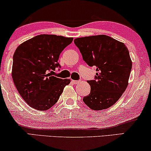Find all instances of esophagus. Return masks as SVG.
Wrapping results in <instances>:
<instances>
[{
  "instance_id": "34e87169",
  "label": "esophagus",
  "mask_w": 151,
  "mask_h": 151,
  "mask_svg": "<svg viewBox=\"0 0 151 151\" xmlns=\"http://www.w3.org/2000/svg\"><path fill=\"white\" fill-rule=\"evenodd\" d=\"M72 83H74V84H78L79 83V81H78V80H72Z\"/></svg>"
}]
</instances>
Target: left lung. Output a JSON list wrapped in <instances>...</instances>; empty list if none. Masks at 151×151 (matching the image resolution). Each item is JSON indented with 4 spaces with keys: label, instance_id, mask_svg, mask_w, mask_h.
Returning a JSON list of instances; mask_svg holds the SVG:
<instances>
[{
    "label": "left lung",
    "instance_id": "left-lung-1",
    "mask_svg": "<svg viewBox=\"0 0 151 151\" xmlns=\"http://www.w3.org/2000/svg\"><path fill=\"white\" fill-rule=\"evenodd\" d=\"M83 58L95 66V80H89L91 91L83 101L93 110H102L115 104L128 85L132 60L123 42L105 35L76 38L74 40Z\"/></svg>",
    "mask_w": 151,
    "mask_h": 151
}]
</instances>
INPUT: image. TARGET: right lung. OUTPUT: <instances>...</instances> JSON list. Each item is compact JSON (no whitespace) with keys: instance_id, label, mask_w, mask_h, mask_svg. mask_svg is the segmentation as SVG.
I'll return each instance as SVG.
<instances>
[{"instance_id":"1","label":"right lung","mask_w":151,"mask_h":151,"mask_svg":"<svg viewBox=\"0 0 151 151\" xmlns=\"http://www.w3.org/2000/svg\"><path fill=\"white\" fill-rule=\"evenodd\" d=\"M73 37L40 35L19 45L13 55L12 76L19 94L37 110L50 109L71 82L52 76L62 50Z\"/></svg>"}]
</instances>
